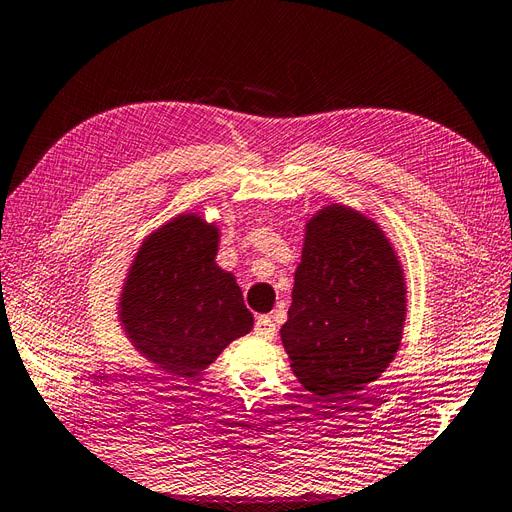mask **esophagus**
Segmentation results:
<instances>
[{
	"label": "esophagus",
	"instance_id": "34e87169",
	"mask_svg": "<svg viewBox=\"0 0 512 512\" xmlns=\"http://www.w3.org/2000/svg\"><path fill=\"white\" fill-rule=\"evenodd\" d=\"M254 332H256V336H263V339H273V336H276V332H278V328H276V323H273V319L269 315H260L256 319Z\"/></svg>",
	"mask_w": 512,
	"mask_h": 512
}]
</instances>
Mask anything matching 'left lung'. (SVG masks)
<instances>
[{"label":"left lung","mask_w":512,"mask_h":512,"mask_svg":"<svg viewBox=\"0 0 512 512\" xmlns=\"http://www.w3.org/2000/svg\"><path fill=\"white\" fill-rule=\"evenodd\" d=\"M293 304L280 330L308 391L354 393L378 380L402 341L406 282L376 221L332 204L306 223Z\"/></svg>","instance_id":"1"}]
</instances>
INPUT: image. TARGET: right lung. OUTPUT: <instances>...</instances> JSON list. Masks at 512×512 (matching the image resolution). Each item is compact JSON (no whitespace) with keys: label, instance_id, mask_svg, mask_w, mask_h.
<instances>
[{"label":"right lung","instance_id":"add662e5","mask_svg":"<svg viewBox=\"0 0 512 512\" xmlns=\"http://www.w3.org/2000/svg\"><path fill=\"white\" fill-rule=\"evenodd\" d=\"M217 243L215 223L180 215L147 236L123 284V330L173 376H197L254 326L239 284L215 263Z\"/></svg>","mask_w":512,"mask_h":512}]
</instances>
